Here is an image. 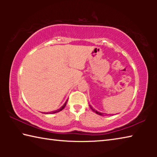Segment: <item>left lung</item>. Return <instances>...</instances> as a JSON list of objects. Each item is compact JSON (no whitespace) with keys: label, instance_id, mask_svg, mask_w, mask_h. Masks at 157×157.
Instances as JSON below:
<instances>
[{"label":"left lung","instance_id":"1","mask_svg":"<svg viewBox=\"0 0 157 157\" xmlns=\"http://www.w3.org/2000/svg\"><path fill=\"white\" fill-rule=\"evenodd\" d=\"M89 107L91 108V109H92L93 111H94V112H95V113H97V114H98V115H100V116H103V113H101L100 112H98V111H97L96 110H95V109H93V108H92V107H91V106H90V105H89Z\"/></svg>","mask_w":157,"mask_h":157}]
</instances>
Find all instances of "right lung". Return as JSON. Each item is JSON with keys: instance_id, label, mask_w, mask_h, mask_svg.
Wrapping results in <instances>:
<instances>
[{"instance_id": "right-lung-1", "label": "right lung", "mask_w": 157, "mask_h": 157, "mask_svg": "<svg viewBox=\"0 0 157 157\" xmlns=\"http://www.w3.org/2000/svg\"><path fill=\"white\" fill-rule=\"evenodd\" d=\"M67 101H68V100L66 101V102L64 103V105H63L62 107H61L60 109H59L58 110H56V111H52V112H50L49 113H57V112H59V111H62L63 108H64L65 107H66V103H67ZM48 113H47V114Z\"/></svg>"}]
</instances>
